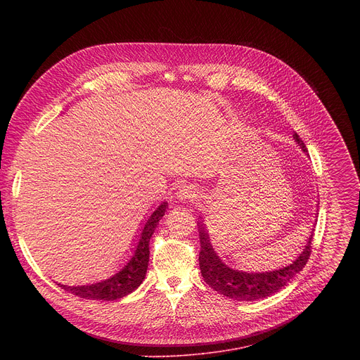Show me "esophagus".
I'll list each match as a JSON object with an SVG mask.
<instances>
[{
  "label": "esophagus",
  "instance_id": "obj_1",
  "mask_svg": "<svg viewBox=\"0 0 360 360\" xmlns=\"http://www.w3.org/2000/svg\"><path fill=\"white\" fill-rule=\"evenodd\" d=\"M178 198L182 199V200H186V199H196L198 198V189L193 188L192 185H182L179 189H178Z\"/></svg>",
  "mask_w": 360,
  "mask_h": 360
}]
</instances>
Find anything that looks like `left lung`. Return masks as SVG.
<instances>
[{
  "instance_id": "obj_1",
  "label": "left lung",
  "mask_w": 360,
  "mask_h": 360,
  "mask_svg": "<svg viewBox=\"0 0 360 360\" xmlns=\"http://www.w3.org/2000/svg\"><path fill=\"white\" fill-rule=\"evenodd\" d=\"M297 145L303 152H307L306 145L300 139L297 134L293 135ZM199 268L203 276V281L207 282L212 289L219 292L224 296H228L235 300H258L268 297L276 292H279L296 274H299L307 259H309L312 252V239L314 229L306 239V245L303 250L299 253L297 258L288 266H283L278 271L271 272H242L238 269H232L226 266L214 250L208 231L205 229V225L200 222L199 225Z\"/></svg>"
}]
</instances>
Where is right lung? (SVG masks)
I'll return each instance as SVG.
<instances>
[{"instance_id":"add662e5","label":"right lung","mask_w":360,"mask_h":360,"mask_svg":"<svg viewBox=\"0 0 360 360\" xmlns=\"http://www.w3.org/2000/svg\"><path fill=\"white\" fill-rule=\"evenodd\" d=\"M168 208V202H162L160 207L150 214L146 219L142 232L139 235L138 245L129 262L114 276L105 279L98 283L92 285H82V286H67L58 283L67 292L77 295L84 299L91 300H117L134 292L145 279V274L148 269L149 262V240L150 236L158 226V222L165 215Z\"/></svg>"}]
</instances>
